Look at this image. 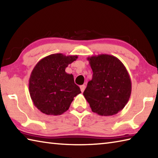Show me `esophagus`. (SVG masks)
Returning <instances> with one entry per match:
<instances>
[{"label":"esophagus","mask_w":158,"mask_h":158,"mask_svg":"<svg viewBox=\"0 0 158 158\" xmlns=\"http://www.w3.org/2000/svg\"><path fill=\"white\" fill-rule=\"evenodd\" d=\"M80 90H81V91L82 92H83L85 91V87H86V86L85 85H81L80 86Z\"/></svg>","instance_id":"esophagus-1"}]
</instances>
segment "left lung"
Segmentation results:
<instances>
[{"label":"left lung","instance_id":"obj_1","mask_svg":"<svg viewBox=\"0 0 158 158\" xmlns=\"http://www.w3.org/2000/svg\"><path fill=\"white\" fill-rule=\"evenodd\" d=\"M92 80L83 93L92 111L100 115L118 114L127 104L131 94L129 73L118 58L100 54L87 58Z\"/></svg>","mask_w":158,"mask_h":158}]
</instances>
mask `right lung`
<instances>
[{
	"instance_id": "1",
	"label": "right lung",
	"mask_w": 158,
	"mask_h": 158,
	"mask_svg": "<svg viewBox=\"0 0 158 158\" xmlns=\"http://www.w3.org/2000/svg\"><path fill=\"white\" fill-rule=\"evenodd\" d=\"M78 56L54 53L38 62L29 80V91L33 103L46 115H59L69 109L73 98L81 93L73 76L65 72Z\"/></svg>"
}]
</instances>
